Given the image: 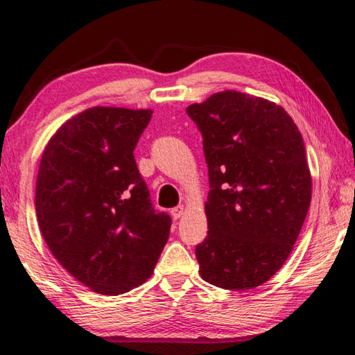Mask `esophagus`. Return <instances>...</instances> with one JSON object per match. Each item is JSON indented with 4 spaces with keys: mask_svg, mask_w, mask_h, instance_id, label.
I'll use <instances>...</instances> for the list:
<instances>
[{
    "mask_svg": "<svg viewBox=\"0 0 355 355\" xmlns=\"http://www.w3.org/2000/svg\"><path fill=\"white\" fill-rule=\"evenodd\" d=\"M183 213H184V207L183 205H178L175 208H172V211H171L173 219H180L183 216Z\"/></svg>",
    "mask_w": 355,
    "mask_h": 355,
    "instance_id": "34e87169",
    "label": "esophagus"
}]
</instances>
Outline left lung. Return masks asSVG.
I'll use <instances>...</instances> for the list:
<instances>
[{
	"label": "left lung",
	"instance_id": "8db88e82",
	"mask_svg": "<svg viewBox=\"0 0 355 355\" xmlns=\"http://www.w3.org/2000/svg\"><path fill=\"white\" fill-rule=\"evenodd\" d=\"M186 112L202 133L209 180L199 272L224 290H252L284 266L309 211L302 136L284 107L236 91Z\"/></svg>",
	"mask_w": 355,
	"mask_h": 355
}]
</instances>
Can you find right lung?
Wrapping results in <instances>:
<instances>
[{
	"label": "right lung",
	"mask_w": 355,
	"mask_h": 355,
	"mask_svg": "<svg viewBox=\"0 0 355 355\" xmlns=\"http://www.w3.org/2000/svg\"><path fill=\"white\" fill-rule=\"evenodd\" d=\"M150 110L95 106L65 122L42 155L35 213L56 260L95 293L144 284L172 219L156 211L135 159Z\"/></svg>",
	"instance_id": "1"
}]
</instances>
